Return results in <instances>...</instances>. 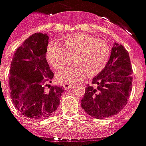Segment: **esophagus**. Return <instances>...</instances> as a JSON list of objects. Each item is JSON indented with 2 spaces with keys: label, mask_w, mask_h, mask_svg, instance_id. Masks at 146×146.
Returning a JSON list of instances; mask_svg holds the SVG:
<instances>
[{
  "label": "esophagus",
  "mask_w": 146,
  "mask_h": 146,
  "mask_svg": "<svg viewBox=\"0 0 146 146\" xmlns=\"http://www.w3.org/2000/svg\"><path fill=\"white\" fill-rule=\"evenodd\" d=\"M73 85V84H69V83H65L63 84V88L65 89H69L71 88Z\"/></svg>",
  "instance_id": "esophagus-1"
}]
</instances>
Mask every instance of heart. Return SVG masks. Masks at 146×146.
Wrapping results in <instances>:
<instances>
[{
    "label": "heart",
    "mask_w": 146,
    "mask_h": 146,
    "mask_svg": "<svg viewBox=\"0 0 146 146\" xmlns=\"http://www.w3.org/2000/svg\"><path fill=\"white\" fill-rule=\"evenodd\" d=\"M110 48L105 39L90 35L76 33L65 37L62 46L51 42L46 49L48 64L60 69L70 64L72 56L75 65L59 70L55 79L59 83H72L84 74L87 78L96 76L107 65Z\"/></svg>",
    "instance_id": "heart-1"
}]
</instances>
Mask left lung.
Masks as SVG:
<instances>
[{
  "label": "left lung",
  "mask_w": 146,
  "mask_h": 146,
  "mask_svg": "<svg viewBox=\"0 0 146 146\" xmlns=\"http://www.w3.org/2000/svg\"><path fill=\"white\" fill-rule=\"evenodd\" d=\"M132 65L123 46L113 44L104 68L88 84L81 100L84 111L96 119L111 117L123 109L132 91Z\"/></svg>",
  "instance_id": "obj_1"
}]
</instances>
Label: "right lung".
Listing matches in <instances>:
<instances>
[{
  "mask_svg": "<svg viewBox=\"0 0 146 146\" xmlns=\"http://www.w3.org/2000/svg\"><path fill=\"white\" fill-rule=\"evenodd\" d=\"M48 36L36 33L17 48L10 69L11 98L15 107L31 119H42L57 110L64 90L62 87H46L54 73L46 58Z\"/></svg>",
  "mask_w": 146,
  "mask_h": 146,
  "instance_id": "1",
  "label": "right lung"
}]
</instances>
